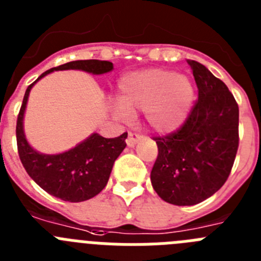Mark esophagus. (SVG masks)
I'll return each mask as SVG.
<instances>
[{
  "mask_svg": "<svg viewBox=\"0 0 261 261\" xmlns=\"http://www.w3.org/2000/svg\"><path fill=\"white\" fill-rule=\"evenodd\" d=\"M141 138H142V136L140 135V133L129 132L128 138H126V144H128V146H135L136 142H137L138 140H141Z\"/></svg>",
  "mask_w": 261,
  "mask_h": 261,
  "instance_id": "obj_1",
  "label": "esophagus"
}]
</instances>
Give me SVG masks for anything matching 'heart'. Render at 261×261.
<instances>
[{"mask_svg": "<svg viewBox=\"0 0 261 261\" xmlns=\"http://www.w3.org/2000/svg\"><path fill=\"white\" fill-rule=\"evenodd\" d=\"M195 100L191 81L165 69H145L124 75L119 82L117 119L145 112V120L158 133L174 132L187 119Z\"/></svg>", "mask_w": 261, "mask_h": 261, "instance_id": "heart-1", "label": "heart"}]
</instances>
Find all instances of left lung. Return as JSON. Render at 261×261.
<instances>
[{"instance_id": "1", "label": "left lung", "mask_w": 261, "mask_h": 261, "mask_svg": "<svg viewBox=\"0 0 261 261\" xmlns=\"http://www.w3.org/2000/svg\"><path fill=\"white\" fill-rule=\"evenodd\" d=\"M199 98L176 130L153 137L158 155L151 184L166 202L195 205L227 180L239 146V108L227 86L197 61H188Z\"/></svg>"}]
</instances>
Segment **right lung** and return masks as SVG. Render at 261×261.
<instances>
[{"label":"right lung","instance_id":"add662e5","mask_svg":"<svg viewBox=\"0 0 261 261\" xmlns=\"http://www.w3.org/2000/svg\"><path fill=\"white\" fill-rule=\"evenodd\" d=\"M78 69L93 74H103L114 69V64L100 60H78L44 71L36 81L53 70ZM36 81L34 84H36ZM34 84L27 87L17 119V146L19 159L27 174L45 192L69 202L89 200L102 192L107 186L114 163L126 146L128 133L119 137L105 138L98 133L65 153L47 155L34 150L23 133V114L29 94Z\"/></svg>","mask_w":261,"mask_h":261}]
</instances>
